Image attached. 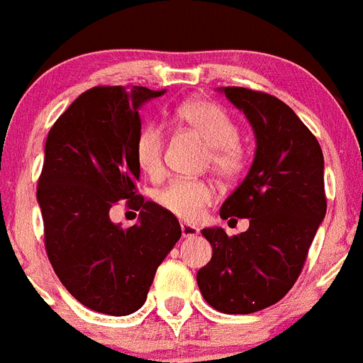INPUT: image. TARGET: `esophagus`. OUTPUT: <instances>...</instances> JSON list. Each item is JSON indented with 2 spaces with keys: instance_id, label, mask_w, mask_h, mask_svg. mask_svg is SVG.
<instances>
[{
  "instance_id": "34e87169",
  "label": "esophagus",
  "mask_w": 363,
  "mask_h": 363,
  "mask_svg": "<svg viewBox=\"0 0 363 363\" xmlns=\"http://www.w3.org/2000/svg\"><path fill=\"white\" fill-rule=\"evenodd\" d=\"M181 230H182V238H194V236L199 234V228L191 223H181Z\"/></svg>"
}]
</instances>
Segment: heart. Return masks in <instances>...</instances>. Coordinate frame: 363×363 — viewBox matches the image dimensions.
I'll list each match as a JSON object with an SVG mask.
<instances>
[{"mask_svg": "<svg viewBox=\"0 0 363 363\" xmlns=\"http://www.w3.org/2000/svg\"><path fill=\"white\" fill-rule=\"evenodd\" d=\"M177 123L196 133L208 145V164L216 175L233 179L243 167V151L238 127L230 116L206 99H191L175 111ZM162 129L155 123L144 125L135 142L136 164L145 175H158L162 169ZM158 205L181 219H196L212 201V186L197 179H175L157 194Z\"/></svg>", "mask_w": 363, "mask_h": 363, "instance_id": "1", "label": "heart"}]
</instances>
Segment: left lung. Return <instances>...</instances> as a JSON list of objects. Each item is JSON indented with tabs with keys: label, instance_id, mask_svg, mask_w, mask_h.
I'll use <instances>...</instances> for the list:
<instances>
[{
	"label": "left lung",
	"instance_id": "8db88e82",
	"mask_svg": "<svg viewBox=\"0 0 363 363\" xmlns=\"http://www.w3.org/2000/svg\"><path fill=\"white\" fill-rule=\"evenodd\" d=\"M221 92L251 123L257 151L219 216L247 218L249 228L236 236L221 227L201 230L212 258L197 271V284L212 308L252 313L279 303L303 271L327 214L325 160L315 136L275 96L240 86Z\"/></svg>",
	"mask_w": 363,
	"mask_h": 363
}]
</instances>
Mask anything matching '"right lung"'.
Segmentation results:
<instances>
[{"label":"right lung","mask_w":363,"mask_h":363,"mask_svg":"<svg viewBox=\"0 0 363 363\" xmlns=\"http://www.w3.org/2000/svg\"><path fill=\"white\" fill-rule=\"evenodd\" d=\"M166 90L94 86L51 127L36 199L45 251L64 288L86 308L129 315L142 308L157 267L181 238L172 212L136 196L140 106ZM129 199L140 210L129 229L110 208Z\"/></svg>","instance_id":"obj_1"}]
</instances>
